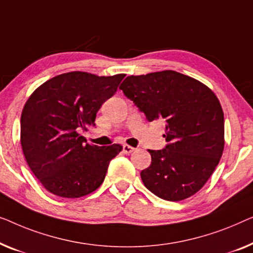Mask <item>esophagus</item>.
<instances>
[{
    "label": "esophagus",
    "mask_w": 253,
    "mask_h": 253,
    "mask_svg": "<svg viewBox=\"0 0 253 253\" xmlns=\"http://www.w3.org/2000/svg\"><path fill=\"white\" fill-rule=\"evenodd\" d=\"M123 150H124V152H125V154H131V152L136 150V149L133 148V147H130V145H128V144H124Z\"/></svg>",
    "instance_id": "esophagus-1"
}]
</instances>
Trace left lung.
I'll use <instances>...</instances> for the list:
<instances>
[{
  "label": "left lung",
  "mask_w": 253,
  "mask_h": 253,
  "mask_svg": "<svg viewBox=\"0 0 253 253\" xmlns=\"http://www.w3.org/2000/svg\"><path fill=\"white\" fill-rule=\"evenodd\" d=\"M119 88L149 122L166 123L167 144L149 150L151 164L141 172L144 186L165 201L193 196L214 172L225 147L218 97L201 81L170 70L127 77Z\"/></svg>",
  "instance_id": "left-lung-1"
}]
</instances>
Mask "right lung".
Segmentation results:
<instances>
[{"instance_id": "add662e5", "label": "right lung", "mask_w": 253, "mask_h": 253, "mask_svg": "<svg viewBox=\"0 0 253 253\" xmlns=\"http://www.w3.org/2000/svg\"><path fill=\"white\" fill-rule=\"evenodd\" d=\"M124 78L63 73L42 84L27 99L20 118L21 148L31 170L49 193L79 198L103 183L110 162L123 147L90 145L79 131L95 126L96 113Z\"/></svg>"}]
</instances>
